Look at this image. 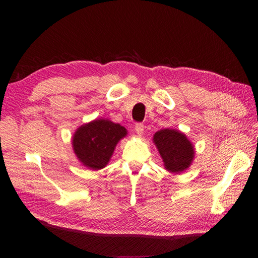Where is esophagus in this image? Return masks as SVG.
Segmentation results:
<instances>
[{"label":"esophagus","mask_w":258,"mask_h":258,"mask_svg":"<svg viewBox=\"0 0 258 258\" xmlns=\"http://www.w3.org/2000/svg\"><path fill=\"white\" fill-rule=\"evenodd\" d=\"M135 133L138 134V137H142L143 132H145V125L143 124H137L135 125Z\"/></svg>","instance_id":"34e87169"}]
</instances>
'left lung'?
<instances>
[{
    "mask_svg": "<svg viewBox=\"0 0 258 258\" xmlns=\"http://www.w3.org/2000/svg\"><path fill=\"white\" fill-rule=\"evenodd\" d=\"M152 142L158 149L164 167L168 172L174 174L184 172L195 159V146L181 131L172 128L157 131Z\"/></svg>",
    "mask_w": 258,
    "mask_h": 258,
    "instance_id": "obj_1",
    "label": "left lung"
}]
</instances>
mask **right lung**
Returning a JSON list of instances; mask_svg holds the SVG:
<instances>
[{
	"label": "right lung",
	"instance_id": "add662e5",
	"mask_svg": "<svg viewBox=\"0 0 258 258\" xmlns=\"http://www.w3.org/2000/svg\"><path fill=\"white\" fill-rule=\"evenodd\" d=\"M127 131L120 124L107 118H97L83 124L73 135L74 154L85 167L99 171L106 167L115 148Z\"/></svg>",
	"mask_w": 258,
	"mask_h": 258
}]
</instances>
